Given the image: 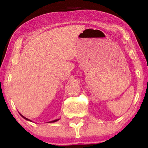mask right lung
Returning a JSON list of instances; mask_svg holds the SVG:
<instances>
[{
	"label": "right lung",
	"instance_id": "1",
	"mask_svg": "<svg viewBox=\"0 0 148 148\" xmlns=\"http://www.w3.org/2000/svg\"><path fill=\"white\" fill-rule=\"evenodd\" d=\"M20 115L22 116V117H23V118L24 119H26V120H27V121H32L31 120V119H28V118H27V117H24V116H23L22 115H21V114H20ZM59 119H55V120H52V121H49V123H50V122H56V121H59Z\"/></svg>",
	"mask_w": 148,
	"mask_h": 148
}]
</instances>
